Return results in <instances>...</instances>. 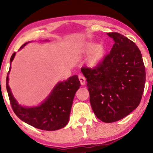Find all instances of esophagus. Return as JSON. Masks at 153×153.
Here are the masks:
<instances>
[{
  "label": "esophagus",
  "instance_id": "34e87169",
  "mask_svg": "<svg viewBox=\"0 0 153 153\" xmlns=\"http://www.w3.org/2000/svg\"><path fill=\"white\" fill-rule=\"evenodd\" d=\"M79 81H80V83L81 85H85V78L84 76H81V75H79Z\"/></svg>",
  "mask_w": 153,
  "mask_h": 153
}]
</instances>
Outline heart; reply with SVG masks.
Masks as SVG:
<instances>
[{
	"instance_id": "obj_1",
	"label": "heart",
	"mask_w": 153,
	"mask_h": 153,
	"mask_svg": "<svg viewBox=\"0 0 153 153\" xmlns=\"http://www.w3.org/2000/svg\"><path fill=\"white\" fill-rule=\"evenodd\" d=\"M83 51L84 53H88L91 52L88 62L89 65L95 67L98 65L103 60L106 49L102 44L95 45L94 42H88L85 45Z\"/></svg>"
}]
</instances>
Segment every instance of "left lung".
Returning a JSON list of instances; mask_svg holds the SVG:
<instances>
[{
    "instance_id": "obj_1",
    "label": "left lung",
    "mask_w": 153,
    "mask_h": 153,
    "mask_svg": "<svg viewBox=\"0 0 153 153\" xmlns=\"http://www.w3.org/2000/svg\"><path fill=\"white\" fill-rule=\"evenodd\" d=\"M115 42L110 53L94 68H81L86 78L94 114L104 123L121 120L137 108L146 83L141 51L118 33H108Z\"/></svg>"
}]
</instances>
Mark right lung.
<instances>
[{
	"label": "right lung",
	"instance_id": "obj_1",
	"mask_svg": "<svg viewBox=\"0 0 153 153\" xmlns=\"http://www.w3.org/2000/svg\"><path fill=\"white\" fill-rule=\"evenodd\" d=\"M29 42H30L24 44L20 49ZM15 54L16 53L12 54L10 58V70L6 79V88L14 114L22 121L35 128L47 131H54L63 128L69 122L75 93L81 86L78 76L74 75L65 81L58 82L40 105L33 107L23 106L18 104L8 85V75Z\"/></svg>",
	"mask_w": 153,
	"mask_h": 153
}]
</instances>
